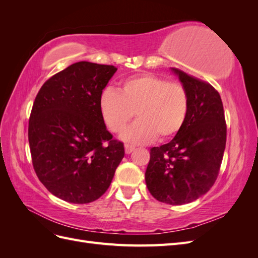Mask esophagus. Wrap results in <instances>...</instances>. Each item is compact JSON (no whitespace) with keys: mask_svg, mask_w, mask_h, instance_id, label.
<instances>
[{"mask_svg":"<svg viewBox=\"0 0 258 258\" xmlns=\"http://www.w3.org/2000/svg\"><path fill=\"white\" fill-rule=\"evenodd\" d=\"M135 150V147L132 145H129V144H126L124 145V152H126V154H130L132 153V151Z\"/></svg>","mask_w":258,"mask_h":258,"instance_id":"1","label":"esophagus"}]
</instances>
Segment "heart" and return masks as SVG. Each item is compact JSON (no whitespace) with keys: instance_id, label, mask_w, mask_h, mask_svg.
Returning a JSON list of instances; mask_svg holds the SVG:
<instances>
[{"instance_id":"heart-1","label":"heart","mask_w":258,"mask_h":258,"mask_svg":"<svg viewBox=\"0 0 258 258\" xmlns=\"http://www.w3.org/2000/svg\"><path fill=\"white\" fill-rule=\"evenodd\" d=\"M99 107L106 128L117 135L137 112L139 119L124 131L122 139L129 143L146 144L157 137L173 138L183 129L189 112V96L181 83L144 73L124 80L119 91L105 88Z\"/></svg>"}]
</instances>
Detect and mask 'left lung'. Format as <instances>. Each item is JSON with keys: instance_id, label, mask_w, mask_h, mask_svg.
Wrapping results in <instances>:
<instances>
[{"instance_id": "left-lung-1", "label": "left lung", "mask_w": 258, "mask_h": 258, "mask_svg": "<svg viewBox=\"0 0 258 258\" xmlns=\"http://www.w3.org/2000/svg\"><path fill=\"white\" fill-rule=\"evenodd\" d=\"M172 70L188 92L189 112L172 141L151 148L145 182L155 199L178 206L198 199L214 185L227 127L221 96L213 86Z\"/></svg>"}]
</instances>
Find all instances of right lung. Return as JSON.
<instances>
[{
	"mask_svg": "<svg viewBox=\"0 0 258 258\" xmlns=\"http://www.w3.org/2000/svg\"><path fill=\"white\" fill-rule=\"evenodd\" d=\"M117 71L88 61L46 81L30 114L28 138L35 173L54 196L89 204L111 185L124 156L101 116L99 100Z\"/></svg>",
	"mask_w": 258,
	"mask_h": 258,
	"instance_id": "add662e5",
	"label": "right lung"
}]
</instances>
